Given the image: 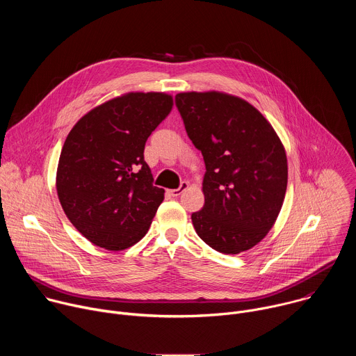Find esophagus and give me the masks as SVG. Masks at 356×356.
<instances>
[{
  "mask_svg": "<svg viewBox=\"0 0 356 356\" xmlns=\"http://www.w3.org/2000/svg\"><path fill=\"white\" fill-rule=\"evenodd\" d=\"M186 188H188V183H187V181H183L179 188H173V190H168V191H169V194H170L172 197H179Z\"/></svg>",
  "mask_w": 356,
  "mask_h": 356,
  "instance_id": "obj_1",
  "label": "esophagus"
}]
</instances>
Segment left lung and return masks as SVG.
<instances>
[{
  "label": "left lung",
  "instance_id": "8db88e82",
  "mask_svg": "<svg viewBox=\"0 0 356 356\" xmlns=\"http://www.w3.org/2000/svg\"><path fill=\"white\" fill-rule=\"evenodd\" d=\"M176 106L206 163L204 207L191 214L197 235L236 255L275 225L287 188V156L270 122L248 101L222 91H187Z\"/></svg>",
  "mask_w": 356,
  "mask_h": 356
}]
</instances>
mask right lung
Here are the masks:
<instances>
[{
	"instance_id": "obj_1",
	"label": "right lung",
	"mask_w": 356,
	"mask_h": 356,
	"mask_svg": "<svg viewBox=\"0 0 356 356\" xmlns=\"http://www.w3.org/2000/svg\"><path fill=\"white\" fill-rule=\"evenodd\" d=\"M172 108V94L131 91L94 107L69 132L56 190L66 217L91 243L122 250L147 232L165 190L152 184L143 149Z\"/></svg>"
}]
</instances>
